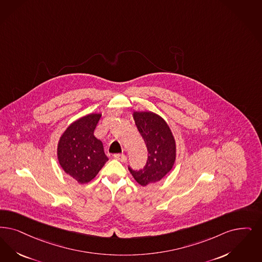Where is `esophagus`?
I'll use <instances>...</instances> for the list:
<instances>
[{
	"label": "esophagus",
	"mask_w": 262,
	"mask_h": 262,
	"mask_svg": "<svg viewBox=\"0 0 262 262\" xmlns=\"http://www.w3.org/2000/svg\"><path fill=\"white\" fill-rule=\"evenodd\" d=\"M114 158H115L116 160H118L120 162H123V163L126 161V156L125 154H115Z\"/></svg>",
	"instance_id": "1"
}]
</instances>
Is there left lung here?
I'll list each match as a JSON object with an SVG mask.
<instances>
[{"label":"left lung","mask_w":262,"mask_h":262,"mask_svg":"<svg viewBox=\"0 0 262 262\" xmlns=\"http://www.w3.org/2000/svg\"><path fill=\"white\" fill-rule=\"evenodd\" d=\"M134 119L146 143L148 159L142 169L128 167L132 176L141 186L165 178L173 167L177 157L176 140L167 122L151 111H135Z\"/></svg>","instance_id":"obj_1"}]
</instances>
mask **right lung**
Returning a JSON list of instances; mask_svg holds the SVG:
<instances>
[{
	"label": "right lung",
	"instance_id": "right-lung-1",
	"mask_svg": "<svg viewBox=\"0 0 262 262\" xmlns=\"http://www.w3.org/2000/svg\"><path fill=\"white\" fill-rule=\"evenodd\" d=\"M100 117V113H92L76 120L58 141L59 165L80 184L94 179L108 161L102 142L94 135Z\"/></svg>",
	"mask_w": 262,
	"mask_h": 262
}]
</instances>
